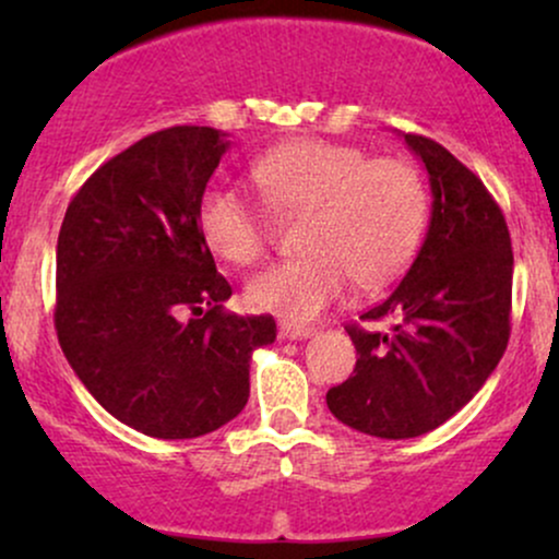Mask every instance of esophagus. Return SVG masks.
I'll use <instances>...</instances> for the list:
<instances>
[{"label": "esophagus", "mask_w": 559, "mask_h": 559, "mask_svg": "<svg viewBox=\"0 0 559 559\" xmlns=\"http://www.w3.org/2000/svg\"><path fill=\"white\" fill-rule=\"evenodd\" d=\"M278 333H281V338H307V336H312V329L310 325H299V323H281L278 325Z\"/></svg>", "instance_id": "esophagus-1"}]
</instances>
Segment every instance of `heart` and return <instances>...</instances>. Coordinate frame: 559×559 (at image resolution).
Returning <instances> with one entry per match:
<instances>
[{"mask_svg": "<svg viewBox=\"0 0 559 559\" xmlns=\"http://www.w3.org/2000/svg\"><path fill=\"white\" fill-rule=\"evenodd\" d=\"M252 181L275 213H305L301 258L254 275L247 299L258 310L307 323L357 281L381 284L418 247L428 213L420 173L404 159H368L362 150L325 139L273 146L252 163ZM202 239L217 258L254 265L265 258L273 221L239 189L210 183L197 204Z\"/></svg>", "mask_w": 559, "mask_h": 559, "instance_id": "heart-1", "label": "heart"}]
</instances>
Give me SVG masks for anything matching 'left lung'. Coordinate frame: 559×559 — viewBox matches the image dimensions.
Here are the masks:
<instances>
[{"label":"left lung","mask_w":559,"mask_h":559,"mask_svg":"<svg viewBox=\"0 0 559 559\" xmlns=\"http://www.w3.org/2000/svg\"><path fill=\"white\" fill-rule=\"evenodd\" d=\"M431 181V226L402 284L346 325L355 373L325 402L344 426L381 439H413L476 396L510 342L512 243L484 181L433 139L404 133Z\"/></svg>","instance_id":"8db88e82"}]
</instances>
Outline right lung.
Listing matches in <instances>:
<instances>
[{"label":"right lung","mask_w":559,"mask_h":559,"mask_svg":"<svg viewBox=\"0 0 559 559\" xmlns=\"http://www.w3.org/2000/svg\"><path fill=\"white\" fill-rule=\"evenodd\" d=\"M226 133L173 126L92 173L57 236L55 329L70 368L107 413L155 439L226 426L249 400V360L273 316L223 310L228 281L197 204Z\"/></svg>","instance_id":"obj_1"}]
</instances>
